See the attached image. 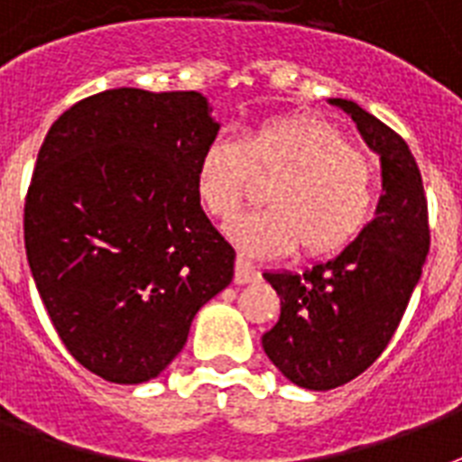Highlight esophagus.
<instances>
[{
	"instance_id": "34e87169",
	"label": "esophagus",
	"mask_w": 462,
	"mask_h": 462,
	"mask_svg": "<svg viewBox=\"0 0 462 462\" xmlns=\"http://www.w3.org/2000/svg\"><path fill=\"white\" fill-rule=\"evenodd\" d=\"M261 278L259 268L252 266L249 261L245 259H237V263H235V282L237 285H246V282H256Z\"/></svg>"
}]
</instances>
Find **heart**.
<instances>
[{"label": "heart", "mask_w": 462, "mask_h": 462, "mask_svg": "<svg viewBox=\"0 0 462 462\" xmlns=\"http://www.w3.org/2000/svg\"><path fill=\"white\" fill-rule=\"evenodd\" d=\"M254 174L273 177L268 208L239 217L232 242L252 256L302 246L328 256L365 230L376 203L372 158L336 125L314 115H275L246 126L242 139L216 136L196 160V199L210 217L230 220Z\"/></svg>", "instance_id": "obj_1"}]
</instances>
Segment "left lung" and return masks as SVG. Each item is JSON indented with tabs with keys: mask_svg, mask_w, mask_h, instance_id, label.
Returning a JSON list of instances; mask_svg holds the SVG:
<instances>
[{
	"mask_svg": "<svg viewBox=\"0 0 462 462\" xmlns=\"http://www.w3.org/2000/svg\"><path fill=\"white\" fill-rule=\"evenodd\" d=\"M381 158L383 194L376 217L336 259L300 273H263L281 297V319L261 343L297 386L330 391L369 369L393 337L430 254L422 174L401 134L330 97Z\"/></svg>",
	"mask_w": 462,
	"mask_h": 462,
	"instance_id": "obj_1",
	"label": "left lung"
}]
</instances>
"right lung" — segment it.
I'll return each mask as SVG.
<instances>
[{
	"label": "right lung",
	"mask_w": 462,
	"mask_h": 462,
	"mask_svg": "<svg viewBox=\"0 0 462 462\" xmlns=\"http://www.w3.org/2000/svg\"><path fill=\"white\" fill-rule=\"evenodd\" d=\"M210 112L196 90L112 88L69 107L40 146L25 256L61 343L100 379H155L232 282L235 249L194 189L220 129Z\"/></svg>",
	"instance_id": "obj_1"
}]
</instances>
